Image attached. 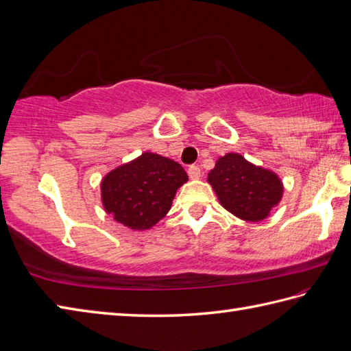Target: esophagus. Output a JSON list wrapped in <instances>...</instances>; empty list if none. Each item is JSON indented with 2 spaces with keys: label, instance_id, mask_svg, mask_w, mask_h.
Masks as SVG:
<instances>
[{
  "label": "esophagus",
  "instance_id": "34e87169",
  "mask_svg": "<svg viewBox=\"0 0 351 351\" xmlns=\"http://www.w3.org/2000/svg\"><path fill=\"white\" fill-rule=\"evenodd\" d=\"M187 174H189V177L192 178V180H198V178H201V168L196 167V165H192L189 167V169H187Z\"/></svg>",
  "mask_w": 351,
  "mask_h": 351
}]
</instances>
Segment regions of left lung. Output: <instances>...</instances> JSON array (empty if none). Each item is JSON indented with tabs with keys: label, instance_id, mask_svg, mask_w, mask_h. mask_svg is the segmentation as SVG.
<instances>
[{
	"label": "left lung",
	"instance_id": "8db88e82",
	"mask_svg": "<svg viewBox=\"0 0 351 351\" xmlns=\"http://www.w3.org/2000/svg\"><path fill=\"white\" fill-rule=\"evenodd\" d=\"M207 182L221 207L244 221L267 219L283 198L285 186L272 169L252 164L240 153H226L216 160Z\"/></svg>",
	"mask_w": 351,
	"mask_h": 351
}]
</instances>
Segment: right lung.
<instances>
[{
	"instance_id": "1",
	"label": "right lung",
	"mask_w": 351,
	"mask_h": 351,
	"mask_svg": "<svg viewBox=\"0 0 351 351\" xmlns=\"http://www.w3.org/2000/svg\"><path fill=\"white\" fill-rule=\"evenodd\" d=\"M187 180L178 162L144 152L104 176L102 207L128 229L147 230L167 216L177 191Z\"/></svg>"
}]
</instances>
